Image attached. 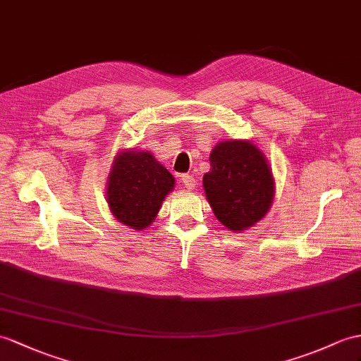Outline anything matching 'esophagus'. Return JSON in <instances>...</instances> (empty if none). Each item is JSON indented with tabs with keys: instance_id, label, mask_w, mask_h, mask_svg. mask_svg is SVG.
Returning <instances> with one entry per match:
<instances>
[{
	"instance_id": "obj_1",
	"label": "esophagus",
	"mask_w": 361,
	"mask_h": 361,
	"mask_svg": "<svg viewBox=\"0 0 361 361\" xmlns=\"http://www.w3.org/2000/svg\"><path fill=\"white\" fill-rule=\"evenodd\" d=\"M180 180H182V183H183V187H185L187 190H195V188H196V179L192 178V176L183 174Z\"/></svg>"
}]
</instances>
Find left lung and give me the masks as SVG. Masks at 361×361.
Listing matches in <instances>:
<instances>
[{"label": "left lung", "mask_w": 361, "mask_h": 361, "mask_svg": "<svg viewBox=\"0 0 361 361\" xmlns=\"http://www.w3.org/2000/svg\"><path fill=\"white\" fill-rule=\"evenodd\" d=\"M204 190L217 221L240 233L267 216L276 195L269 162L250 140H221L209 153Z\"/></svg>", "instance_id": "obj_1"}]
</instances>
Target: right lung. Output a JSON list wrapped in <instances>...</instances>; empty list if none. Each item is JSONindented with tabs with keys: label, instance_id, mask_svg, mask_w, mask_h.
<instances>
[{
	"label": "right lung",
	"instance_id": "right-lung-1",
	"mask_svg": "<svg viewBox=\"0 0 361 361\" xmlns=\"http://www.w3.org/2000/svg\"><path fill=\"white\" fill-rule=\"evenodd\" d=\"M173 188V174L150 152L126 148L114 156L107 178L109 209L118 222L142 231Z\"/></svg>",
	"mask_w": 361,
	"mask_h": 361
}]
</instances>
